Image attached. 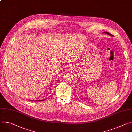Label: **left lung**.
Here are the masks:
<instances>
[{
  "instance_id": "obj_1",
  "label": "left lung",
  "mask_w": 132,
  "mask_h": 132,
  "mask_svg": "<svg viewBox=\"0 0 132 132\" xmlns=\"http://www.w3.org/2000/svg\"><path fill=\"white\" fill-rule=\"evenodd\" d=\"M105 33H106V34H109V35H111V36H112V34H110V33H109V32H105Z\"/></svg>"
}]
</instances>
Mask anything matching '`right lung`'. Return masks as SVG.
<instances>
[{
  "mask_svg": "<svg viewBox=\"0 0 132 132\" xmlns=\"http://www.w3.org/2000/svg\"><path fill=\"white\" fill-rule=\"evenodd\" d=\"M45 99H43V100H39V101H43V100H44ZM39 100H37V101H39Z\"/></svg>",
  "mask_w": 132,
  "mask_h": 132,
  "instance_id": "1",
  "label": "right lung"
}]
</instances>
